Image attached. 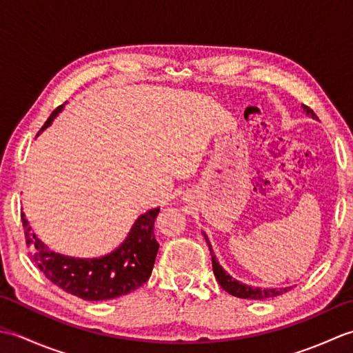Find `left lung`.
I'll return each mask as SVG.
<instances>
[{"mask_svg":"<svg viewBox=\"0 0 353 353\" xmlns=\"http://www.w3.org/2000/svg\"><path fill=\"white\" fill-rule=\"evenodd\" d=\"M302 109H303V114L308 115L312 119H319L317 115L314 114L312 109H310L308 106H303L302 104ZM206 238V243L209 245V250H211L212 254V268H214V274L216 277V281L221 285V288L224 291H228L229 294L235 296V297H241V299H253V301H264V299H272L276 296H281L283 292H287L288 290H291L292 287H285V288H261V287H252L249 283H244L241 281L235 279V277H232L226 270H224L219 259L215 258L214 250H212V245L209 243V239L206 236V234H203Z\"/></svg>","mask_w":353,"mask_h":353,"instance_id":"obj_1","label":"left lung"}]
</instances>
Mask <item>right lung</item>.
Returning <instances> with one entry per match:
<instances>
[{"label":"right lung","mask_w":353,"mask_h":353,"mask_svg":"<svg viewBox=\"0 0 353 353\" xmlns=\"http://www.w3.org/2000/svg\"><path fill=\"white\" fill-rule=\"evenodd\" d=\"M63 108L65 104L52 112L41 132L48 129ZM159 211V208H154L141 214L124 241L97 258H76L51 250L36 236L26 214H21V220L27 245L32 247V258L45 277L83 301H109L129 294L148 281L159 250L153 230Z\"/></svg>","instance_id":"obj_1"}]
</instances>
